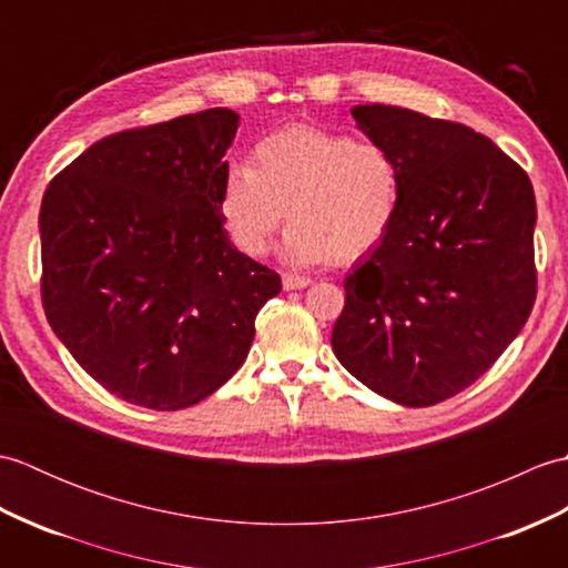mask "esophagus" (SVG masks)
<instances>
[{"label": "esophagus", "instance_id": "esophagus-1", "mask_svg": "<svg viewBox=\"0 0 568 568\" xmlns=\"http://www.w3.org/2000/svg\"><path fill=\"white\" fill-rule=\"evenodd\" d=\"M310 283H312V277H307V275H295V273L283 275L285 291H303V287H307Z\"/></svg>", "mask_w": 568, "mask_h": 568}]
</instances>
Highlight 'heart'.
<instances>
[{"label":"heart","instance_id":"heart-1","mask_svg":"<svg viewBox=\"0 0 568 568\" xmlns=\"http://www.w3.org/2000/svg\"><path fill=\"white\" fill-rule=\"evenodd\" d=\"M403 168L378 141L291 126L256 143L251 165L226 171L220 212L234 246L263 256L287 212L285 256L356 261L388 236L403 207Z\"/></svg>","mask_w":568,"mask_h":568}]
</instances>
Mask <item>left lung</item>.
Masks as SVG:
<instances>
[{"label": "left lung", "mask_w": 568, "mask_h": 568, "mask_svg": "<svg viewBox=\"0 0 568 568\" xmlns=\"http://www.w3.org/2000/svg\"><path fill=\"white\" fill-rule=\"evenodd\" d=\"M403 168V207L344 281L332 332L342 366L373 393L429 407L496 364L532 312L535 190L490 139L413 110H352Z\"/></svg>", "instance_id": "left-lung-1"}]
</instances>
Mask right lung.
Wrapping results in <instances>:
<instances>
[{"label":"right lung","mask_w":568,"mask_h":568,"mask_svg":"<svg viewBox=\"0 0 568 568\" xmlns=\"http://www.w3.org/2000/svg\"><path fill=\"white\" fill-rule=\"evenodd\" d=\"M239 114L126 129L80 153L41 202L48 324L104 390L185 409L234 376L281 275L234 248L220 195Z\"/></svg>","instance_id":"obj_1"}]
</instances>
